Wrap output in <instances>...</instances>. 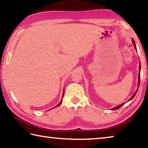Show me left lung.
<instances>
[{"mask_svg": "<svg viewBox=\"0 0 148 148\" xmlns=\"http://www.w3.org/2000/svg\"><path fill=\"white\" fill-rule=\"evenodd\" d=\"M132 43H133V44H134V47H135V48H136V45H135V43H134V40H132ZM140 69H141V65L140 64V66H139V70H140ZM140 72H139V74H138V86H140ZM138 89L136 90V92H135V93L133 95V96H132L131 99H130L129 100V101H131V99H132L134 97V96L135 95H136V92H137V91H138ZM124 104L125 103H123V104H120V105H119V106H116V107H115V108H114L112 110H118L119 108H121L123 105H124Z\"/></svg>", "mask_w": 148, "mask_h": 148, "instance_id": "8db88e82", "label": "left lung"}]
</instances>
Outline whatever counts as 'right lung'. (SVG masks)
Here are the masks:
<instances>
[{"mask_svg":"<svg viewBox=\"0 0 148 148\" xmlns=\"http://www.w3.org/2000/svg\"><path fill=\"white\" fill-rule=\"evenodd\" d=\"M63 95H64V93H63ZM63 95H62V97H63ZM62 100H61V101L59 102V104H57V106H56V107H57V106H59V105H60V104H61L62 103Z\"/></svg>","mask_w":148,"mask_h":148,"instance_id":"obj_1","label":"right lung"}]
</instances>
